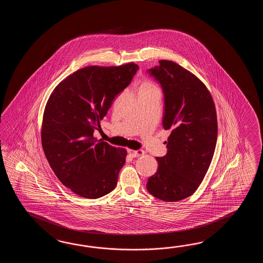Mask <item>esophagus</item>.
<instances>
[{
    "mask_svg": "<svg viewBox=\"0 0 263 263\" xmlns=\"http://www.w3.org/2000/svg\"><path fill=\"white\" fill-rule=\"evenodd\" d=\"M129 155L133 157V158H137V157H141L142 155L145 154V151H133V149H129L128 151Z\"/></svg>",
    "mask_w": 263,
    "mask_h": 263,
    "instance_id": "obj_1",
    "label": "esophagus"
}]
</instances>
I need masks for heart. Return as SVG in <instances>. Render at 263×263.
<instances>
[{"mask_svg": "<svg viewBox=\"0 0 263 263\" xmlns=\"http://www.w3.org/2000/svg\"><path fill=\"white\" fill-rule=\"evenodd\" d=\"M142 87H152V85L149 83H144L143 85H142Z\"/></svg>", "mask_w": 263, "mask_h": 263, "instance_id": "b5f03b06", "label": "heart"}]
</instances>
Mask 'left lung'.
<instances>
[{"label": "left lung", "instance_id": "1", "mask_svg": "<svg viewBox=\"0 0 263 263\" xmlns=\"http://www.w3.org/2000/svg\"><path fill=\"white\" fill-rule=\"evenodd\" d=\"M148 71L164 93V129H171L167 154L157 157L158 170L146 189L162 201L192 196L213 160L217 141V117L213 97L194 73L169 60Z\"/></svg>", "mask_w": 263, "mask_h": 263}]
</instances>
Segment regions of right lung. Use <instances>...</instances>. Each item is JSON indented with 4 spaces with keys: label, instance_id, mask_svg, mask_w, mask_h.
<instances>
[{
    "label": "right lung",
    "instance_id": "obj_1",
    "mask_svg": "<svg viewBox=\"0 0 263 263\" xmlns=\"http://www.w3.org/2000/svg\"><path fill=\"white\" fill-rule=\"evenodd\" d=\"M139 68L88 66L56 85L45 106L41 142L56 177L76 195L99 198L118 183L127 151L94 137L112 101Z\"/></svg>",
    "mask_w": 263,
    "mask_h": 263
}]
</instances>
